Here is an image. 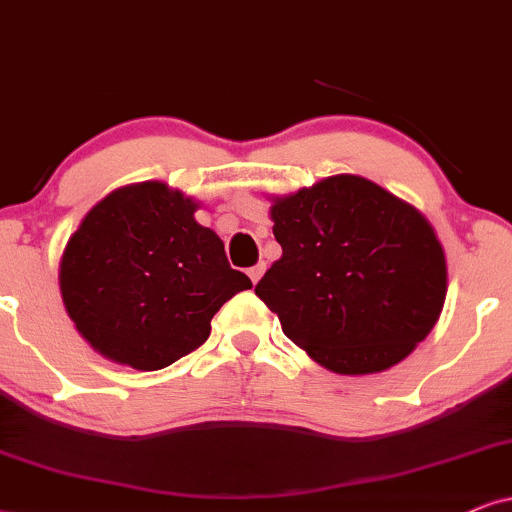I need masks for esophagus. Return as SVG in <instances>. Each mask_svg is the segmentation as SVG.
Here are the masks:
<instances>
[{
    "label": "esophagus",
    "mask_w": 512,
    "mask_h": 512,
    "mask_svg": "<svg viewBox=\"0 0 512 512\" xmlns=\"http://www.w3.org/2000/svg\"><path fill=\"white\" fill-rule=\"evenodd\" d=\"M264 269H267V264H264V262L255 264V267H250V269H248V276H250V281H252V283H257V281H260L262 274H264Z\"/></svg>",
    "instance_id": "obj_1"
}]
</instances>
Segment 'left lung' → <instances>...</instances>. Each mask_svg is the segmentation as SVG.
I'll list each match as a JSON object with an SVG mask.
<instances>
[{
    "label": "left lung",
    "mask_w": 512,
    "mask_h": 512,
    "mask_svg": "<svg viewBox=\"0 0 512 512\" xmlns=\"http://www.w3.org/2000/svg\"><path fill=\"white\" fill-rule=\"evenodd\" d=\"M271 219L283 255L255 295L321 366L380 373L432 331L446 260L435 229L409 203L338 174L274 200Z\"/></svg>",
    "instance_id": "8db88e82"
}]
</instances>
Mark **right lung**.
Wrapping results in <instances>:
<instances>
[{
  "label": "right lung",
  "mask_w": 512,
  "mask_h": 512,
  "mask_svg": "<svg viewBox=\"0 0 512 512\" xmlns=\"http://www.w3.org/2000/svg\"><path fill=\"white\" fill-rule=\"evenodd\" d=\"M198 205L160 181L94 205L61 260L70 319L103 357L158 371L208 340L226 300L252 288L224 243L193 219Z\"/></svg>",
  "instance_id": "right-lung-1"
}]
</instances>
